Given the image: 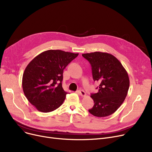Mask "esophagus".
<instances>
[{
	"mask_svg": "<svg viewBox=\"0 0 152 152\" xmlns=\"http://www.w3.org/2000/svg\"><path fill=\"white\" fill-rule=\"evenodd\" d=\"M78 93L82 97H84V96H86V92L83 90H79V91H78Z\"/></svg>",
	"mask_w": 152,
	"mask_h": 152,
	"instance_id": "34e87169",
	"label": "esophagus"
}]
</instances>
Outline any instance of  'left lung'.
I'll return each instance as SVG.
<instances>
[{
  "mask_svg": "<svg viewBox=\"0 0 152 152\" xmlns=\"http://www.w3.org/2000/svg\"><path fill=\"white\" fill-rule=\"evenodd\" d=\"M82 55L91 64L94 81L100 83L98 92L91 95L94 105L89 112L97 117L113 114L121 105L127 94L128 74L121 62L110 53L95 52Z\"/></svg>",
  "mask_w": 152,
  "mask_h": 152,
  "instance_id": "left-lung-1",
  "label": "left lung"
}]
</instances>
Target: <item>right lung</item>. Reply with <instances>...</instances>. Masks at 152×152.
<instances>
[{
  "mask_svg": "<svg viewBox=\"0 0 152 152\" xmlns=\"http://www.w3.org/2000/svg\"><path fill=\"white\" fill-rule=\"evenodd\" d=\"M78 54L49 50L28 64L23 75V89L37 110L48 113L62 105L68 94L62 87L63 70Z\"/></svg>",
  "mask_w": 152,
  "mask_h": 152,
  "instance_id": "obj_1",
  "label": "right lung"
}]
</instances>
